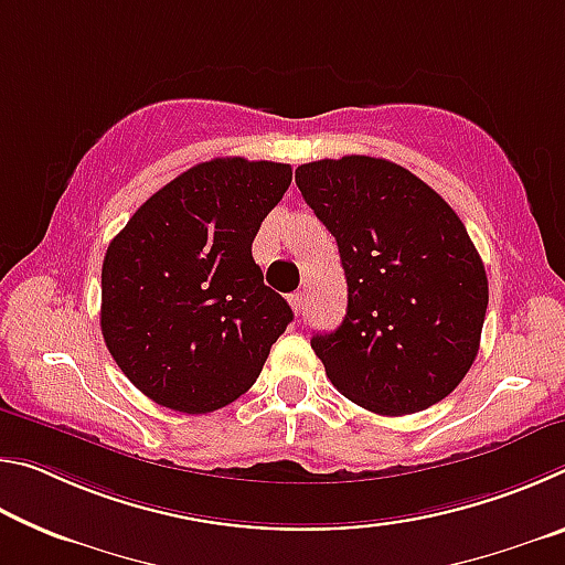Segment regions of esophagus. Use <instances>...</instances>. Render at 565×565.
<instances>
[{
    "instance_id": "34e87169",
    "label": "esophagus",
    "mask_w": 565,
    "mask_h": 565,
    "mask_svg": "<svg viewBox=\"0 0 565 565\" xmlns=\"http://www.w3.org/2000/svg\"><path fill=\"white\" fill-rule=\"evenodd\" d=\"M289 303H291V309H294V313H301L303 311V294H291L289 296Z\"/></svg>"
}]
</instances>
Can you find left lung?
<instances>
[{"mask_svg": "<svg viewBox=\"0 0 565 565\" xmlns=\"http://www.w3.org/2000/svg\"><path fill=\"white\" fill-rule=\"evenodd\" d=\"M296 186L337 238L349 286L341 327L311 339L331 384L381 416L438 404L471 369L489 306L463 222L386 159L309 161Z\"/></svg>", "mask_w": 565, "mask_h": 565, "instance_id": "left-lung-1", "label": "left lung"}]
</instances>
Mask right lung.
<instances>
[{
    "mask_svg": "<svg viewBox=\"0 0 565 565\" xmlns=\"http://www.w3.org/2000/svg\"><path fill=\"white\" fill-rule=\"evenodd\" d=\"M291 167L212 159L169 181L111 238L102 333L134 386L159 406L209 414L259 379L294 311L252 256Z\"/></svg>",
    "mask_w": 565,
    "mask_h": 565,
    "instance_id": "1",
    "label": "right lung"
}]
</instances>
